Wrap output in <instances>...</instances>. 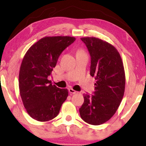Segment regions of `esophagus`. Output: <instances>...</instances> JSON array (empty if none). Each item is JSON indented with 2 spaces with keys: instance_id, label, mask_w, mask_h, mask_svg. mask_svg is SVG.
<instances>
[{
  "instance_id": "obj_1",
  "label": "esophagus",
  "mask_w": 146,
  "mask_h": 146,
  "mask_svg": "<svg viewBox=\"0 0 146 146\" xmlns=\"http://www.w3.org/2000/svg\"><path fill=\"white\" fill-rule=\"evenodd\" d=\"M69 92L71 94H76V93H77V91H75V90H73V89H71V88H70V89H69Z\"/></svg>"
}]
</instances>
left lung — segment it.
Masks as SVG:
<instances>
[{
    "label": "left lung",
    "mask_w": 146,
    "mask_h": 146,
    "mask_svg": "<svg viewBox=\"0 0 146 146\" xmlns=\"http://www.w3.org/2000/svg\"><path fill=\"white\" fill-rule=\"evenodd\" d=\"M91 55L90 75L94 77L93 95L84 94L79 108L81 118L88 124L100 125L113 116L124 94L126 77L118 50L112 44L94 37H85Z\"/></svg>",
    "instance_id": "left-lung-1"
}]
</instances>
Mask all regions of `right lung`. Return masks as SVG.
Instances as JSON below:
<instances>
[{"instance_id": "obj_1", "label": "right lung", "mask_w": 146, "mask_h": 146, "mask_svg": "<svg viewBox=\"0 0 146 146\" xmlns=\"http://www.w3.org/2000/svg\"><path fill=\"white\" fill-rule=\"evenodd\" d=\"M71 36H46L33 44L22 59L19 72V90L28 114L34 120L47 122L58 115L68 96L48 79L59 55L75 42Z\"/></svg>"}]
</instances>
